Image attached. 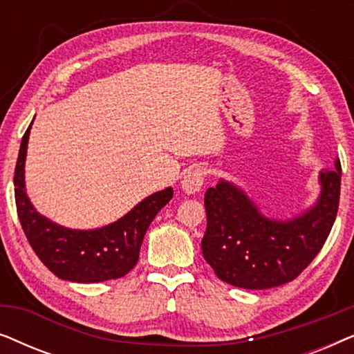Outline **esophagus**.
<instances>
[{
    "label": "esophagus",
    "instance_id": "obj_1",
    "mask_svg": "<svg viewBox=\"0 0 354 354\" xmlns=\"http://www.w3.org/2000/svg\"><path fill=\"white\" fill-rule=\"evenodd\" d=\"M203 183H205V171L201 167H195L185 174L180 185L187 195H195L203 188Z\"/></svg>",
    "mask_w": 354,
    "mask_h": 354
}]
</instances>
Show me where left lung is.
Returning a JSON list of instances; mask_svg holds the SVG:
<instances>
[{
  "label": "left lung",
  "instance_id": "8db88e82",
  "mask_svg": "<svg viewBox=\"0 0 354 354\" xmlns=\"http://www.w3.org/2000/svg\"><path fill=\"white\" fill-rule=\"evenodd\" d=\"M319 195L292 217H270L235 182L207 188L203 256L217 277L234 287L266 290L298 277L316 258L335 222L342 166L319 171Z\"/></svg>",
  "mask_w": 354,
  "mask_h": 354
}]
</instances>
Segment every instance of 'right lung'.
I'll list each match as a JSON object with an SVG mask.
<instances>
[{
    "mask_svg": "<svg viewBox=\"0 0 354 354\" xmlns=\"http://www.w3.org/2000/svg\"><path fill=\"white\" fill-rule=\"evenodd\" d=\"M32 124L22 137L14 172L17 214L28 243L41 263L62 280L93 283L124 277L137 264L149 224L172 200V187L143 198L108 225L82 230L57 224L38 212L27 195L26 159Z\"/></svg>",
    "mask_w": 354,
    "mask_h": 354,
    "instance_id": "right-lung-1",
    "label": "right lung"
}]
</instances>
